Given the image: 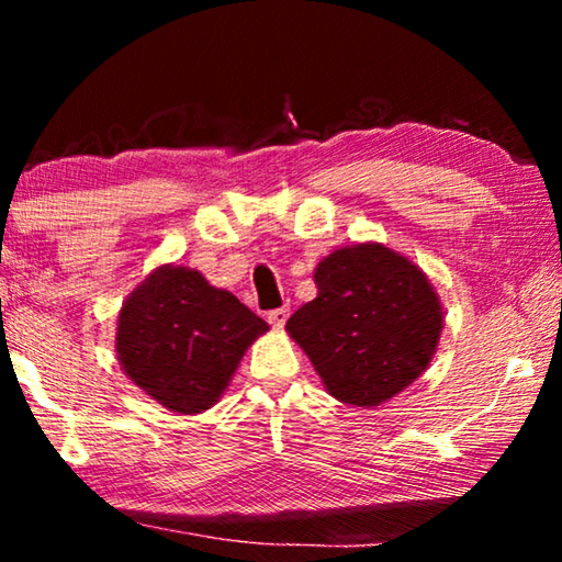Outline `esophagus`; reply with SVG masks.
Masks as SVG:
<instances>
[{"label":"esophagus","instance_id":"34e87169","mask_svg":"<svg viewBox=\"0 0 562 562\" xmlns=\"http://www.w3.org/2000/svg\"><path fill=\"white\" fill-rule=\"evenodd\" d=\"M288 317H290V310L288 307H280V310L268 312V322H270L274 329H282L284 322H288Z\"/></svg>","mask_w":562,"mask_h":562}]
</instances>
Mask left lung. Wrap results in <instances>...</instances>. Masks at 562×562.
<instances>
[{"label": "left lung", "instance_id": "8db88e82", "mask_svg": "<svg viewBox=\"0 0 562 562\" xmlns=\"http://www.w3.org/2000/svg\"><path fill=\"white\" fill-rule=\"evenodd\" d=\"M317 297L288 319L327 392L374 408L431 364L443 307L426 272L382 243L337 247L315 268Z\"/></svg>", "mask_w": 562, "mask_h": 562}]
</instances>
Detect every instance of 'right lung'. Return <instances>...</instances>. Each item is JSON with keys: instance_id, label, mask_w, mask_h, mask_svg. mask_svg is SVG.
I'll list each match as a JSON object with an SVG mask.
<instances>
[{"instance_id": "add662e5", "label": "right lung", "mask_w": 562, "mask_h": 562, "mask_svg": "<svg viewBox=\"0 0 562 562\" xmlns=\"http://www.w3.org/2000/svg\"><path fill=\"white\" fill-rule=\"evenodd\" d=\"M233 292L183 265H160L116 319L119 364L133 384L176 414L217 404L255 339L268 331Z\"/></svg>"}]
</instances>
